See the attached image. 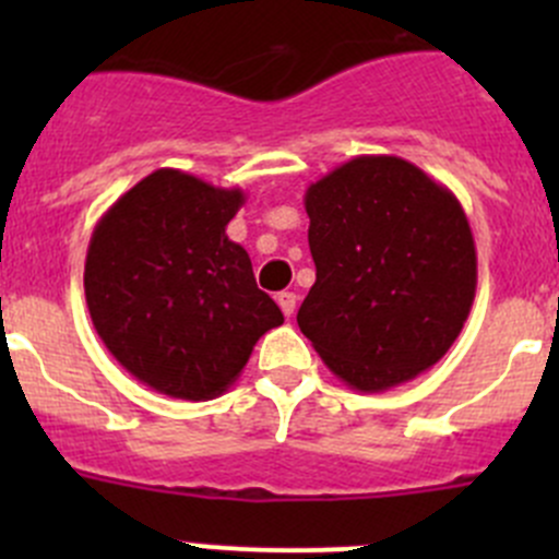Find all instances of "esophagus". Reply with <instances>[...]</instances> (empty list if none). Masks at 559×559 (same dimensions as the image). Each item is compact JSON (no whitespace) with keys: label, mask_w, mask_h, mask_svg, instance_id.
Wrapping results in <instances>:
<instances>
[{"label":"esophagus","mask_w":559,"mask_h":559,"mask_svg":"<svg viewBox=\"0 0 559 559\" xmlns=\"http://www.w3.org/2000/svg\"><path fill=\"white\" fill-rule=\"evenodd\" d=\"M275 302H278V308L284 311V316H292L297 308V295L295 292H278V295H275Z\"/></svg>","instance_id":"1"}]
</instances>
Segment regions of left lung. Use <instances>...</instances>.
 <instances>
[{
	"instance_id": "1",
	"label": "left lung",
	"mask_w": 559,
	"mask_h": 559,
	"mask_svg": "<svg viewBox=\"0 0 559 559\" xmlns=\"http://www.w3.org/2000/svg\"><path fill=\"white\" fill-rule=\"evenodd\" d=\"M316 284L297 311L326 368L384 392L452 348L476 297L460 200L400 156H354L306 189Z\"/></svg>"
}]
</instances>
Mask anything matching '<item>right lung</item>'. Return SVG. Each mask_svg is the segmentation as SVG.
Returning a JSON list of instances; mask_svg holds the SVG:
<instances>
[{"label":"right lung","instance_id":"right-lung-1","mask_svg":"<svg viewBox=\"0 0 559 559\" xmlns=\"http://www.w3.org/2000/svg\"><path fill=\"white\" fill-rule=\"evenodd\" d=\"M243 189L162 167L123 191L92 233L83 270L94 330L127 373L159 394L213 400L243 373L284 313L257 286L227 224Z\"/></svg>","mask_w":559,"mask_h":559}]
</instances>
